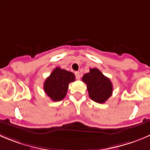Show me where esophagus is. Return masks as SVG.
<instances>
[{"mask_svg":"<svg viewBox=\"0 0 150 150\" xmlns=\"http://www.w3.org/2000/svg\"><path fill=\"white\" fill-rule=\"evenodd\" d=\"M75 76H76V78L77 79H79L81 77V75H80V73L78 72V71H76V72H75Z\"/></svg>","mask_w":150,"mask_h":150,"instance_id":"34e87169","label":"esophagus"}]
</instances>
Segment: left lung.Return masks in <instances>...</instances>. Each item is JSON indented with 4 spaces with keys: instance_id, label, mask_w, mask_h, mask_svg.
<instances>
[{
    "instance_id": "left-lung-1",
    "label": "left lung",
    "mask_w": 150,
    "mask_h": 150,
    "mask_svg": "<svg viewBox=\"0 0 150 150\" xmlns=\"http://www.w3.org/2000/svg\"><path fill=\"white\" fill-rule=\"evenodd\" d=\"M82 80L87 85L90 98L94 102L105 103L112 95V82L97 68H91Z\"/></svg>"
}]
</instances>
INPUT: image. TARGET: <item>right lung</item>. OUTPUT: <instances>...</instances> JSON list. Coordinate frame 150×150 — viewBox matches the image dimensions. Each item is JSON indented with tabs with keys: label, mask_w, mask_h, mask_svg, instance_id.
<instances>
[{
	"label": "right lung",
	"mask_w": 150,
	"mask_h": 150,
	"mask_svg": "<svg viewBox=\"0 0 150 150\" xmlns=\"http://www.w3.org/2000/svg\"><path fill=\"white\" fill-rule=\"evenodd\" d=\"M75 81L72 72L56 68L44 82L43 89L48 96L54 102H59L66 96L68 84Z\"/></svg>",
	"instance_id": "obj_1"
}]
</instances>
